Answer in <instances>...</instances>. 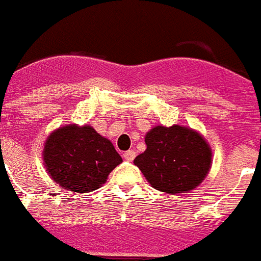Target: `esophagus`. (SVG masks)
Masks as SVG:
<instances>
[{
	"label": "esophagus",
	"mask_w": 261,
	"mask_h": 261,
	"mask_svg": "<svg viewBox=\"0 0 261 261\" xmlns=\"http://www.w3.org/2000/svg\"><path fill=\"white\" fill-rule=\"evenodd\" d=\"M123 156H124V159H125V161H128V162H132L133 159H135V156H136V151L135 150H128V151H125V153L123 154Z\"/></svg>",
	"instance_id": "esophagus-1"
}]
</instances>
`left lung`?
I'll list each match as a JSON object with an SVG mask.
<instances>
[{
	"label": "left lung",
	"mask_w": 261,
	"mask_h": 261,
	"mask_svg": "<svg viewBox=\"0 0 261 261\" xmlns=\"http://www.w3.org/2000/svg\"><path fill=\"white\" fill-rule=\"evenodd\" d=\"M146 150L133 161L153 188L176 195L199 187L212 167V147L188 126L155 125L145 135Z\"/></svg>",
	"instance_id": "8db88e82"
}]
</instances>
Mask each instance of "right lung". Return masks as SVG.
<instances>
[{"instance_id":"right-lung-1","label":"right lung","mask_w":261,"mask_h":261,"mask_svg":"<svg viewBox=\"0 0 261 261\" xmlns=\"http://www.w3.org/2000/svg\"><path fill=\"white\" fill-rule=\"evenodd\" d=\"M43 162L50 179L61 188L89 193L107 181L110 172L123 158L112 142L91 125L68 124L47 137Z\"/></svg>"}]
</instances>
